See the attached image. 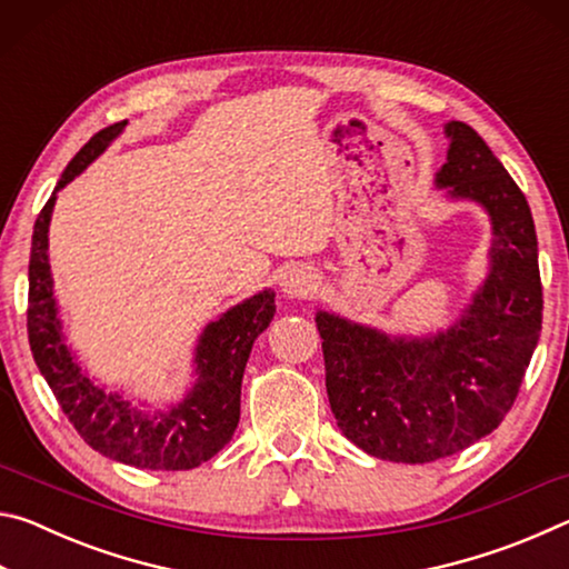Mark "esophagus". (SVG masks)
I'll list each match as a JSON object with an SVG mask.
<instances>
[{"label": "esophagus", "mask_w": 569, "mask_h": 569, "mask_svg": "<svg viewBox=\"0 0 569 569\" xmlns=\"http://www.w3.org/2000/svg\"><path fill=\"white\" fill-rule=\"evenodd\" d=\"M316 286H319V278H316V273L311 271V268H306V266L291 268V271H288L283 276V281H281L283 293L288 298H306V296H311L316 291Z\"/></svg>", "instance_id": "1"}]
</instances>
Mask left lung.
<instances>
[{
	"mask_svg": "<svg viewBox=\"0 0 569 569\" xmlns=\"http://www.w3.org/2000/svg\"><path fill=\"white\" fill-rule=\"evenodd\" d=\"M437 186L492 218V266L461 319L407 339L319 311L336 423L366 455L427 465L492 435L522 387L542 331L537 233L525 192L479 134L447 122Z\"/></svg>",
	"mask_w": 569,
	"mask_h": 569,
	"instance_id": "left-lung-1",
	"label": "left lung"
}]
</instances>
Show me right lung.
Instances as JSON below:
<instances>
[{
    "label": "right lung",
    "mask_w": 569,
    "mask_h": 569,
    "mask_svg": "<svg viewBox=\"0 0 569 569\" xmlns=\"http://www.w3.org/2000/svg\"><path fill=\"white\" fill-rule=\"evenodd\" d=\"M128 120L92 134L64 168L60 182L37 216L30 253V306H27V333L37 366L60 401L64 417L72 421L88 445L122 465L180 471L200 467L223 449L240 419V381L253 341L261 336L276 313L273 291H261L238 303L208 323L196 346V383L178 407L168 411H146L108 393L82 373L72 351L64 346V333L47 258V230H50L57 190L74 180L110 142L122 132Z\"/></svg>",
    "instance_id": "right-lung-1"
}]
</instances>
